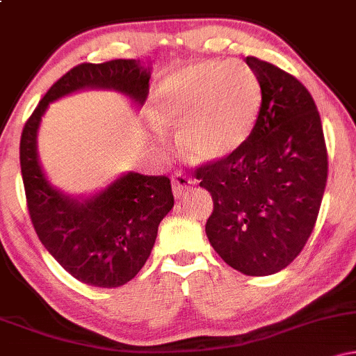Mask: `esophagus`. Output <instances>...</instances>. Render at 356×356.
<instances>
[{
	"label": "esophagus",
	"mask_w": 356,
	"mask_h": 356,
	"mask_svg": "<svg viewBox=\"0 0 356 356\" xmlns=\"http://www.w3.org/2000/svg\"><path fill=\"white\" fill-rule=\"evenodd\" d=\"M194 186V181L191 177L184 174H175L172 177V192H174V197L175 199H182L186 197L187 192L191 191V187Z\"/></svg>",
	"instance_id": "obj_1"
}]
</instances>
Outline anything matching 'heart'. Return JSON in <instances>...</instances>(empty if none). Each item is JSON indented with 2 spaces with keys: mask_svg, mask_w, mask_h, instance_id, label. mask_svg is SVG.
Returning <instances> with one entry per match:
<instances>
[{
  "mask_svg": "<svg viewBox=\"0 0 356 356\" xmlns=\"http://www.w3.org/2000/svg\"><path fill=\"white\" fill-rule=\"evenodd\" d=\"M261 108L256 73L241 61L187 65L162 85L154 118L177 130V144L192 162H219L243 147Z\"/></svg>",
  "mask_w": 356,
  "mask_h": 356,
  "instance_id": "1",
  "label": "heart"
}]
</instances>
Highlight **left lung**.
I'll list each match as a JSON object with an SVG mask.
<instances>
[{"instance_id":"1","label":"left lung","mask_w":356,"mask_h":356,"mask_svg":"<svg viewBox=\"0 0 356 356\" xmlns=\"http://www.w3.org/2000/svg\"><path fill=\"white\" fill-rule=\"evenodd\" d=\"M261 108L239 150L201 165L199 186L214 211L206 234L224 263L248 276L281 271L300 254L320 212L328 177L321 118L301 81L254 56Z\"/></svg>"}]
</instances>
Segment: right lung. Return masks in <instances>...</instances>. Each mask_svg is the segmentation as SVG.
<instances>
[{
	"mask_svg": "<svg viewBox=\"0 0 356 356\" xmlns=\"http://www.w3.org/2000/svg\"><path fill=\"white\" fill-rule=\"evenodd\" d=\"M150 70L140 60L76 65L53 83L24 124L19 164L31 222L60 266L85 284L117 288L137 276L152 251L159 224L174 207L170 181L130 170L95 194H65L40 164L42 117L51 102L88 88L115 90L140 108L149 95Z\"/></svg>",
	"mask_w": 356,
	"mask_h": 356,
	"instance_id": "right-lung-1",
	"label": "right lung"
}]
</instances>
